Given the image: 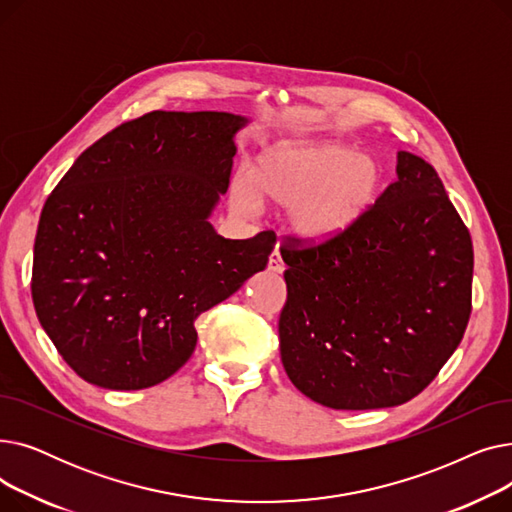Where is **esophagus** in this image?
<instances>
[{
	"label": "esophagus",
	"mask_w": 512,
	"mask_h": 512,
	"mask_svg": "<svg viewBox=\"0 0 512 512\" xmlns=\"http://www.w3.org/2000/svg\"><path fill=\"white\" fill-rule=\"evenodd\" d=\"M267 267H270V270L276 272V274H282V272L286 270V263L282 261V255H280L278 247H276V251L270 255V263H267Z\"/></svg>",
	"instance_id": "1"
}]
</instances>
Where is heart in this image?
<instances>
[{"label": "heart", "instance_id": "b5f03b06", "mask_svg": "<svg viewBox=\"0 0 512 512\" xmlns=\"http://www.w3.org/2000/svg\"><path fill=\"white\" fill-rule=\"evenodd\" d=\"M253 183L238 176L232 205L253 213L259 196L292 207V228L309 242H326L359 224L380 195L382 172L371 157L338 143H282L259 155Z\"/></svg>", "mask_w": 512, "mask_h": 512}]
</instances>
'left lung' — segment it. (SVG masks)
<instances>
[{
  "label": "left lung",
  "mask_w": 512,
  "mask_h": 512,
  "mask_svg": "<svg viewBox=\"0 0 512 512\" xmlns=\"http://www.w3.org/2000/svg\"><path fill=\"white\" fill-rule=\"evenodd\" d=\"M398 178L351 230L286 236L280 355L290 382L336 411L423 392L471 315L473 242L438 172L398 151Z\"/></svg>",
  "instance_id": "left-lung-1"
}]
</instances>
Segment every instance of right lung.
Segmentation results:
<instances>
[{
	"mask_svg": "<svg viewBox=\"0 0 512 512\" xmlns=\"http://www.w3.org/2000/svg\"><path fill=\"white\" fill-rule=\"evenodd\" d=\"M245 122L149 112L80 153L47 197L33 305L85 382L143 390L168 380L195 351V319L265 270L274 232L232 240L207 222Z\"/></svg>",
	"mask_w": 512,
	"mask_h": 512,
	"instance_id": "obj_1",
	"label": "right lung"
}]
</instances>
